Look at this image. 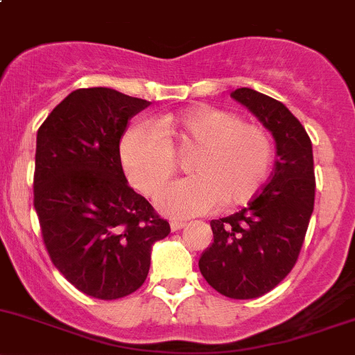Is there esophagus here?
I'll return each instance as SVG.
<instances>
[{
  "mask_svg": "<svg viewBox=\"0 0 355 355\" xmlns=\"http://www.w3.org/2000/svg\"><path fill=\"white\" fill-rule=\"evenodd\" d=\"M170 227H171V230H173V232H177V230H180V229H184V227H187V223H185V222H178V220H171Z\"/></svg>",
  "mask_w": 355,
  "mask_h": 355,
  "instance_id": "esophagus-1",
  "label": "esophagus"
}]
</instances>
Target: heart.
<instances>
[{"label": "heart", "instance_id": "b5f03b06", "mask_svg": "<svg viewBox=\"0 0 355 355\" xmlns=\"http://www.w3.org/2000/svg\"><path fill=\"white\" fill-rule=\"evenodd\" d=\"M187 150H196L189 161L194 177L171 182L156 198L159 211L171 218L202 215L215 205H246L263 187L274 159L272 139L263 126L213 105L164 116L156 128L133 123L119 142L130 184L147 196L171 177L175 153Z\"/></svg>", "mask_w": 355, "mask_h": 355}]
</instances>
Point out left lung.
<instances>
[{
  "label": "left lung",
  "instance_id": "left-lung-1",
  "mask_svg": "<svg viewBox=\"0 0 355 355\" xmlns=\"http://www.w3.org/2000/svg\"><path fill=\"white\" fill-rule=\"evenodd\" d=\"M230 97L272 133L277 159L246 208L209 222L213 243L202 251L199 270L220 295L248 300L274 290L297 263L314 211V156L307 132L286 105L251 88Z\"/></svg>",
  "mask_w": 355,
  "mask_h": 355
}]
</instances>
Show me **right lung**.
<instances>
[{
    "label": "right lung",
    "mask_w": 355,
    "mask_h": 355,
    "mask_svg": "<svg viewBox=\"0 0 355 355\" xmlns=\"http://www.w3.org/2000/svg\"><path fill=\"white\" fill-rule=\"evenodd\" d=\"M149 102L112 88L69 94L37 130L34 208L53 265L88 297L116 300L139 290L150 250L170 234L128 185L119 140Z\"/></svg>",
    "instance_id": "obj_1"
}]
</instances>
